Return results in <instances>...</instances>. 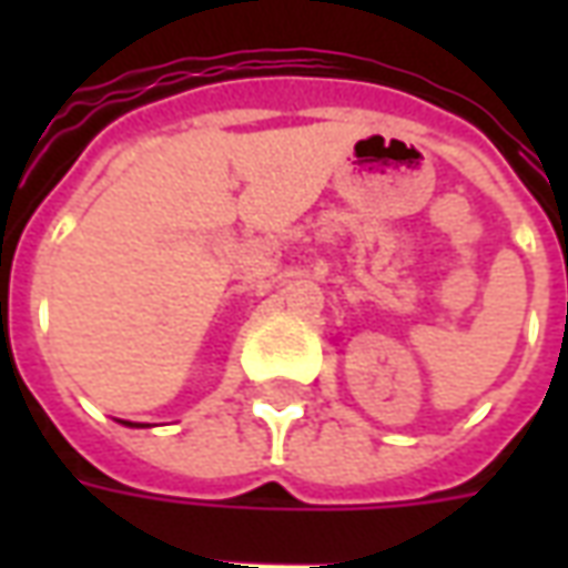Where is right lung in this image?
Masks as SVG:
<instances>
[{
    "mask_svg": "<svg viewBox=\"0 0 568 568\" xmlns=\"http://www.w3.org/2000/svg\"><path fill=\"white\" fill-rule=\"evenodd\" d=\"M128 426H133V423H128Z\"/></svg>",
    "mask_w": 568,
    "mask_h": 568,
    "instance_id": "obj_1",
    "label": "right lung"
}]
</instances>
